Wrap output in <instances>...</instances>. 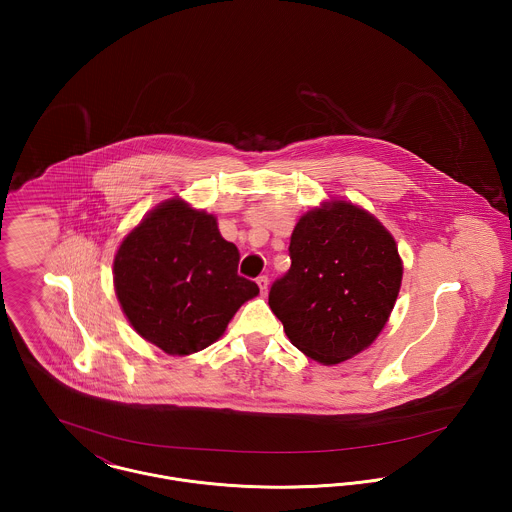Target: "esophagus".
<instances>
[{"label":"esophagus","instance_id":"esophagus-1","mask_svg":"<svg viewBox=\"0 0 512 512\" xmlns=\"http://www.w3.org/2000/svg\"><path fill=\"white\" fill-rule=\"evenodd\" d=\"M256 284H258V288H260L262 295H266V293H268V286H270V280H268V276H260V278L256 280Z\"/></svg>","mask_w":512,"mask_h":512}]
</instances>
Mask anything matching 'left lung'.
<instances>
[{
  "label": "left lung",
  "mask_w": 512,
  "mask_h": 512,
  "mask_svg": "<svg viewBox=\"0 0 512 512\" xmlns=\"http://www.w3.org/2000/svg\"><path fill=\"white\" fill-rule=\"evenodd\" d=\"M292 268L270 290V307L293 347L333 366L368 349L402 284V258L388 228L363 207L329 199L297 220Z\"/></svg>",
  "instance_id": "left-lung-1"
}]
</instances>
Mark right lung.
Returning a JSON list of instances; mask_svg holds the SVG:
<instances>
[{"mask_svg": "<svg viewBox=\"0 0 512 512\" xmlns=\"http://www.w3.org/2000/svg\"><path fill=\"white\" fill-rule=\"evenodd\" d=\"M238 260L215 215L173 197L120 242L114 290L142 339L167 355L187 357L219 341L240 305L260 293L238 276Z\"/></svg>", "mask_w": 512, "mask_h": 512, "instance_id": "right-lung-1", "label": "right lung"}]
</instances>
